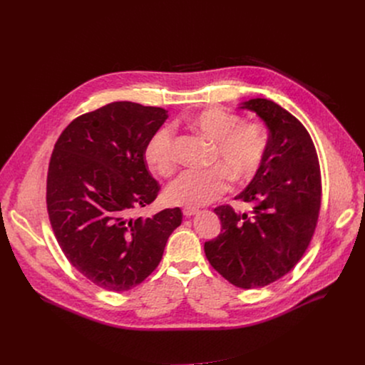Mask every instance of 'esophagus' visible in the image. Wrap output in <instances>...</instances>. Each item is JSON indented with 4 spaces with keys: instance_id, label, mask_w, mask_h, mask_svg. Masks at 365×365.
Here are the masks:
<instances>
[{
    "instance_id": "1",
    "label": "esophagus",
    "mask_w": 365,
    "mask_h": 365,
    "mask_svg": "<svg viewBox=\"0 0 365 365\" xmlns=\"http://www.w3.org/2000/svg\"><path fill=\"white\" fill-rule=\"evenodd\" d=\"M182 212H183L185 217H192V215H195L197 212V210H196V207H183Z\"/></svg>"
}]
</instances>
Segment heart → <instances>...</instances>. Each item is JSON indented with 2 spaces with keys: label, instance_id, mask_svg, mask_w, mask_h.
Instances as JSON below:
<instances>
[{
  "label": "heart",
  "instance_id": "obj_1",
  "mask_svg": "<svg viewBox=\"0 0 365 365\" xmlns=\"http://www.w3.org/2000/svg\"><path fill=\"white\" fill-rule=\"evenodd\" d=\"M237 113L210 107L186 118L189 127L212 141L211 163L206 170L183 172L166 190V200L176 206H203L224 195L230 178L237 183L251 180L262 169L269 137L266 128L255 121L241 123ZM147 166L162 176L176 168L175 133L169 127L155 130L144 147Z\"/></svg>",
  "mask_w": 365,
  "mask_h": 365
}]
</instances>
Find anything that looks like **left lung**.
<instances>
[{"label":"left lung","mask_w":365,"mask_h":365,"mask_svg":"<svg viewBox=\"0 0 365 365\" xmlns=\"http://www.w3.org/2000/svg\"><path fill=\"white\" fill-rule=\"evenodd\" d=\"M269 128L264 163L235 196L251 206L237 212L215 207L221 234L205 242L211 266L241 289L264 287L287 274L304 254L321 210V169L307 130L276 102L255 98L241 103Z\"/></svg>","instance_id":"1"}]
</instances>
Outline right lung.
<instances>
[{
	"label": "right lung",
	"instance_id": "obj_1",
	"mask_svg": "<svg viewBox=\"0 0 365 365\" xmlns=\"http://www.w3.org/2000/svg\"><path fill=\"white\" fill-rule=\"evenodd\" d=\"M168 111L121 101L75 118L61 134L47 172V212L69 263L96 286L124 292L159 266L179 207L131 218L160 190L144 147Z\"/></svg>",
	"mask_w": 365,
	"mask_h": 365
}]
</instances>
